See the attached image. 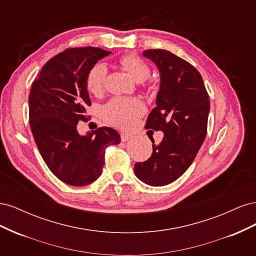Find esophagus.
Here are the masks:
<instances>
[{
    "mask_svg": "<svg viewBox=\"0 0 256 256\" xmlns=\"http://www.w3.org/2000/svg\"><path fill=\"white\" fill-rule=\"evenodd\" d=\"M120 138H122V142H127L130 140V138H132V136L127 134H122Z\"/></svg>",
    "mask_w": 256,
    "mask_h": 256,
    "instance_id": "34e87169",
    "label": "esophagus"
}]
</instances>
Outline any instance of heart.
Returning <instances> with one entry per match:
<instances>
[{"mask_svg": "<svg viewBox=\"0 0 256 256\" xmlns=\"http://www.w3.org/2000/svg\"><path fill=\"white\" fill-rule=\"evenodd\" d=\"M122 66L126 69L131 78L142 82L148 78L150 67L134 54H128L120 58ZM108 68L104 63L92 66L86 76V88L92 94H100L104 86ZM145 112V106L136 97H115L106 104L102 110V118L111 125L122 129L132 127L138 118Z\"/></svg>", "mask_w": 256, "mask_h": 256, "instance_id": "heart-1", "label": "heart"}]
</instances>
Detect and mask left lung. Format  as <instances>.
Segmentation results:
<instances>
[{"instance_id": "1", "label": "left lung", "mask_w": 256, "mask_h": 256, "mask_svg": "<svg viewBox=\"0 0 256 256\" xmlns=\"http://www.w3.org/2000/svg\"><path fill=\"white\" fill-rule=\"evenodd\" d=\"M143 56L160 74L156 108L146 128L161 130L164 136L152 144L148 160L136 162L134 173L143 182L160 187L180 177L194 160L206 138L210 104L202 76L188 62L161 49L145 50Z\"/></svg>"}]
</instances>
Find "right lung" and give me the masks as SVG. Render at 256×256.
Instances as JSON below:
<instances>
[{
    "label": "right lung",
    "mask_w": 256,
    "mask_h": 256,
    "mask_svg": "<svg viewBox=\"0 0 256 256\" xmlns=\"http://www.w3.org/2000/svg\"><path fill=\"white\" fill-rule=\"evenodd\" d=\"M110 53L94 47L60 52L46 63L30 92V125L42 157L58 180L76 187L95 182L102 173L106 148L120 143V134L109 127L85 136L76 130L90 106L88 74Z\"/></svg>",
    "instance_id": "right-lung-1"
}]
</instances>
